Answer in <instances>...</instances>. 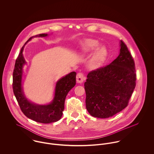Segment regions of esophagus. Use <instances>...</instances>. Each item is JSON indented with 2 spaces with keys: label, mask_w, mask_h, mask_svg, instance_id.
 <instances>
[{
  "label": "esophagus",
  "mask_w": 154,
  "mask_h": 154,
  "mask_svg": "<svg viewBox=\"0 0 154 154\" xmlns=\"http://www.w3.org/2000/svg\"><path fill=\"white\" fill-rule=\"evenodd\" d=\"M84 80V75L82 73L79 72L76 75V81L78 83H82Z\"/></svg>",
  "instance_id": "1"
}]
</instances>
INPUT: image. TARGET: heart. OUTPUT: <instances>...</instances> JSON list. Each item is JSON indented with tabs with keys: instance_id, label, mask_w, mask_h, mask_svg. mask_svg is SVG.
<instances>
[{
	"instance_id": "1",
	"label": "heart",
	"mask_w": 154,
	"mask_h": 154,
	"mask_svg": "<svg viewBox=\"0 0 154 154\" xmlns=\"http://www.w3.org/2000/svg\"><path fill=\"white\" fill-rule=\"evenodd\" d=\"M98 46V42L95 40H89L85 42L81 48L84 53H89L97 48ZM107 54V51L105 47H101L97 51L91 61L92 67H97L105 60Z\"/></svg>"
}]
</instances>
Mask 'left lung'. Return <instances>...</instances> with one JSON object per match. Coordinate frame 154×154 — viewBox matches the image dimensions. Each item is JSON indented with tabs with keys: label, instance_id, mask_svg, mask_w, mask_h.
<instances>
[{
	"label": "left lung",
	"instance_id": "left-lung-1",
	"mask_svg": "<svg viewBox=\"0 0 154 154\" xmlns=\"http://www.w3.org/2000/svg\"><path fill=\"white\" fill-rule=\"evenodd\" d=\"M135 64L126 44L110 64L88 73L84 83L86 108L93 117L109 118L126 108L136 87Z\"/></svg>",
	"mask_w": 154,
	"mask_h": 154
}]
</instances>
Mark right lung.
<instances>
[{"mask_svg":"<svg viewBox=\"0 0 154 154\" xmlns=\"http://www.w3.org/2000/svg\"><path fill=\"white\" fill-rule=\"evenodd\" d=\"M47 34H40L39 37H45ZM33 37L29 38L27 42ZM24 45L17 57L13 72L12 88L20 107L25 116L38 123H50L59 120L63 114L65 101L69 91L76 85L75 72H72L60 79L56 84L53 102L47 106H38L29 102L25 97L22 88V67L25 63L22 56Z\"/></svg>","mask_w":154,"mask_h":154,"instance_id":"1","label":"right lung"}]
</instances>
